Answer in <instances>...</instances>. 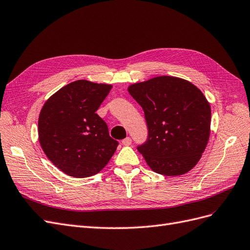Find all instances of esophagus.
I'll use <instances>...</instances> for the list:
<instances>
[{
    "label": "esophagus",
    "mask_w": 250,
    "mask_h": 250,
    "mask_svg": "<svg viewBox=\"0 0 250 250\" xmlns=\"http://www.w3.org/2000/svg\"><path fill=\"white\" fill-rule=\"evenodd\" d=\"M131 139L129 138V137H127L126 139H124L123 141H122V144H123V145L124 146H129L130 145V144H131Z\"/></svg>",
    "instance_id": "1"
}]
</instances>
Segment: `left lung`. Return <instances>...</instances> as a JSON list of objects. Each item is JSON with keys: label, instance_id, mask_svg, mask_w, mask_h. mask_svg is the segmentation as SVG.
Here are the masks:
<instances>
[{"label": "left lung", "instance_id": "8db88e82", "mask_svg": "<svg viewBox=\"0 0 250 250\" xmlns=\"http://www.w3.org/2000/svg\"><path fill=\"white\" fill-rule=\"evenodd\" d=\"M144 110L147 140L138 145L149 167L166 176L190 171L209 138L210 107L206 97L187 80L160 76L128 87Z\"/></svg>", "mask_w": 250, "mask_h": 250}]
</instances>
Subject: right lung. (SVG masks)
<instances>
[{
	"mask_svg": "<svg viewBox=\"0 0 250 250\" xmlns=\"http://www.w3.org/2000/svg\"><path fill=\"white\" fill-rule=\"evenodd\" d=\"M111 85L77 80L50 97L39 119L41 146L58 169L88 177L107 165L119 145L97 115Z\"/></svg>",
	"mask_w": 250,
	"mask_h": 250,
	"instance_id": "obj_1",
	"label": "right lung"
}]
</instances>
